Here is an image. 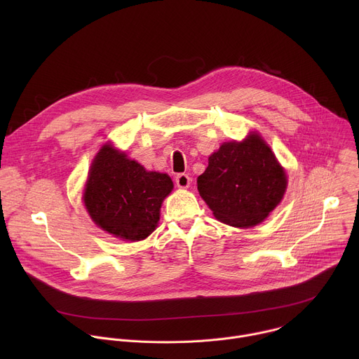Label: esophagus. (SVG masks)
I'll use <instances>...</instances> for the list:
<instances>
[{
    "instance_id": "1",
    "label": "esophagus",
    "mask_w": 359,
    "mask_h": 359,
    "mask_svg": "<svg viewBox=\"0 0 359 359\" xmlns=\"http://www.w3.org/2000/svg\"><path fill=\"white\" fill-rule=\"evenodd\" d=\"M190 182H191V179L186 173H179L176 176V186L179 189H187L190 186Z\"/></svg>"
}]
</instances>
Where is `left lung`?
Returning a JSON list of instances; mask_svg holds the SVG:
<instances>
[{
  "label": "left lung",
  "mask_w": 359,
  "mask_h": 359,
  "mask_svg": "<svg viewBox=\"0 0 359 359\" xmlns=\"http://www.w3.org/2000/svg\"><path fill=\"white\" fill-rule=\"evenodd\" d=\"M285 189V170L255 132L241 142H224L197 177V190L215 217L238 229L264 222L283 200Z\"/></svg>",
  "instance_id": "left-lung-1"
}]
</instances>
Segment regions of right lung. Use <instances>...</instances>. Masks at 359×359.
<instances>
[{"instance_id": "add662e5", "label": "right lung", "mask_w": 359, "mask_h": 359, "mask_svg": "<svg viewBox=\"0 0 359 359\" xmlns=\"http://www.w3.org/2000/svg\"><path fill=\"white\" fill-rule=\"evenodd\" d=\"M172 189L166 173L147 172L107 143L90 165L83 203L97 227L122 240L139 241L158 227L162 203Z\"/></svg>"}]
</instances>
